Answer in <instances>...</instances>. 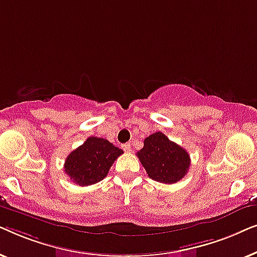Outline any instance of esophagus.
I'll use <instances>...</instances> for the list:
<instances>
[{"instance_id": "esophagus-1", "label": "esophagus", "mask_w": 257, "mask_h": 257, "mask_svg": "<svg viewBox=\"0 0 257 257\" xmlns=\"http://www.w3.org/2000/svg\"><path fill=\"white\" fill-rule=\"evenodd\" d=\"M121 149L125 151V152H131V144L127 143V144H124V145L121 146Z\"/></svg>"}]
</instances>
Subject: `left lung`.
Listing matches in <instances>:
<instances>
[{
	"label": "left lung",
	"instance_id": "1",
	"mask_svg": "<svg viewBox=\"0 0 257 257\" xmlns=\"http://www.w3.org/2000/svg\"><path fill=\"white\" fill-rule=\"evenodd\" d=\"M137 156L149 177L163 184H175L181 180L191 165L187 151L161 132L147 137Z\"/></svg>",
	"mask_w": 257,
	"mask_h": 257
}]
</instances>
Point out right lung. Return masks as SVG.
<instances>
[{"label": "right lung", "instance_id": "1", "mask_svg": "<svg viewBox=\"0 0 257 257\" xmlns=\"http://www.w3.org/2000/svg\"><path fill=\"white\" fill-rule=\"evenodd\" d=\"M124 153L104 138L90 137L66 158L64 171L79 186L97 184L106 177L112 164Z\"/></svg>", "mask_w": 257, "mask_h": 257}]
</instances>
